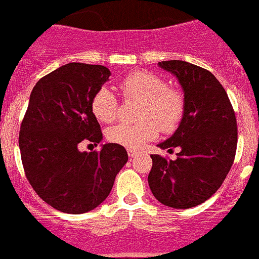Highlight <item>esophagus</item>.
<instances>
[{"mask_svg": "<svg viewBox=\"0 0 259 259\" xmlns=\"http://www.w3.org/2000/svg\"><path fill=\"white\" fill-rule=\"evenodd\" d=\"M127 155H129V157H134V156L137 155V151L129 150V151H127Z\"/></svg>", "mask_w": 259, "mask_h": 259, "instance_id": "1", "label": "esophagus"}]
</instances>
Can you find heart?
Wrapping results in <instances>:
<instances>
[{
  "mask_svg": "<svg viewBox=\"0 0 259 259\" xmlns=\"http://www.w3.org/2000/svg\"><path fill=\"white\" fill-rule=\"evenodd\" d=\"M124 98L142 102L141 122L118 124L108 129L107 138L129 150H138L158 133L171 132L185 115V98L181 92L167 88L164 78L147 71H135L118 83ZM117 99L107 88H101L92 99V112L98 121L109 124L117 117Z\"/></svg>",
  "mask_w": 259,
  "mask_h": 259,
  "instance_id": "1",
  "label": "heart"
}]
</instances>
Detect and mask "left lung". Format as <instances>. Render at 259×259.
<instances>
[{
    "mask_svg": "<svg viewBox=\"0 0 259 259\" xmlns=\"http://www.w3.org/2000/svg\"><path fill=\"white\" fill-rule=\"evenodd\" d=\"M158 67L178 80L185 115L174 134L157 144L161 150L178 147L181 151L176 160L151 155L148 185L153 196L169 208H193L217 192L234 164L236 117L211 72L183 60L158 62Z\"/></svg>",
    "mask_w": 259,
    "mask_h": 259,
    "instance_id": "left-lung-1",
    "label": "left lung"
}]
</instances>
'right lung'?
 Wrapping results in <instances>:
<instances>
[{"instance_id":"add662e5","label":"right lung","mask_w":259,"mask_h":259,"mask_svg":"<svg viewBox=\"0 0 259 259\" xmlns=\"http://www.w3.org/2000/svg\"><path fill=\"white\" fill-rule=\"evenodd\" d=\"M109 76L104 66L68 63L41 78L29 97L19 133L25 176L37 195L63 213L101 205L127 162L120 144L106 143L98 152L78 150L83 139H103L92 99Z\"/></svg>"}]
</instances>
